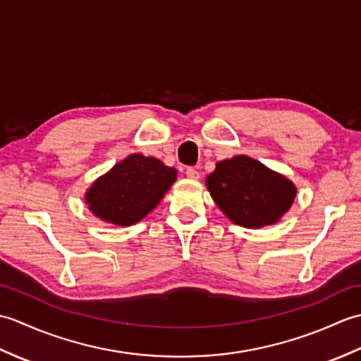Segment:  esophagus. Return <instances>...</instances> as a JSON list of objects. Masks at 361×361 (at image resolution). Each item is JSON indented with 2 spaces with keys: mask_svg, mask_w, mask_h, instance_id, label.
<instances>
[{
  "mask_svg": "<svg viewBox=\"0 0 361 361\" xmlns=\"http://www.w3.org/2000/svg\"><path fill=\"white\" fill-rule=\"evenodd\" d=\"M186 176L190 180H198V178H200V172H198L197 169H194V167H188L186 169Z\"/></svg>",
  "mask_w": 361,
  "mask_h": 361,
  "instance_id": "34e87169",
  "label": "esophagus"
}]
</instances>
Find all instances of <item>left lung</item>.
<instances>
[{"instance_id": "1", "label": "left lung", "mask_w": 361, "mask_h": 361, "mask_svg": "<svg viewBox=\"0 0 361 361\" xmlns=\"http://www.w3.org/2000/svg\"><path fill=\"white\" fill-rule=\"evenodd\" d=\"M212 200L235 225H273L293 204L296 188L286 176L245 155L224 159L206 176Z\"/></svg>"}]
</instances>
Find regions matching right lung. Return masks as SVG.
I'll return each mask as SVG.
<instances>
[{"mask_svg": "<svg viewBox=\"0 0 361 361\" xmlns=\"http://www.w3.org/2000/svg\"><path fill=\"white\" fill-rule=\"evenodd\" d=\"M175 180L173 167L158 158L133 153L99 176L87 190L85 202L106 224L130 226L157 208Z\"/></svg>", "mask_w": 361, "mask_h": 361, "instance_id": "1", "label": "right lung"}]
</instances>
